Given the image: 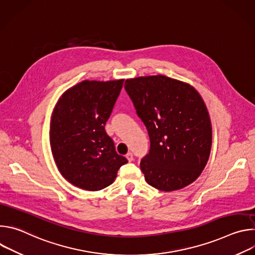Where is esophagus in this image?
<instances>
[{"label": "esophagus", "instance_id": "obj_1", "mask_svg": "<svg viewBox=\"0 0 255 255\" xmlns=\"http://www.w3.org/2000/svg\"><path fill=\"white\" fill-rule=\"evenodd\" d=\"M126 158L128 159V161H129V162L133 161V159H134V157H133V154H132L131 152H128V153L126 154Z\"/></svg>", "mask_w": 255, "mask_h": 255}]
</instances>
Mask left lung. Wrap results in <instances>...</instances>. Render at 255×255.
Masks as SVG:
<instances>
[{"instance_id":"left-lung-1","label":"left lung","mask_w":255,"mask_h":255,"mask_svg":"<svg viewBox=\"0 0 255 255\" xmlns=\"http://www.w3.org/2000/svg\"><path fill=\"white\" fill-rule=\"evenodd\" d=\"M124 88L150 139L149 153L140 161L145 180L163 192L192 184L212 146L211 120L200 94L161 75L126 80Z\"/></svg>"}]
</instances>
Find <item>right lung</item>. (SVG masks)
Listing matches in <instances>:
<instances>
[{"mask_svg":"<svg viewBox=\"0 0 255 255\" xmlns=\"http://www.w3.org/2000/svg\"><path fill=\"white\" fill-rule=\"evenodd\" d=\"M123 82L84 81L64 92L54 108L52 155L61 175L80 189L100 191L112 185L128 162L105 131Z\"/></svg>","mask_w":255,"mask_h":255,"instance_id":"obj_1","label":"right lung"}]
</instances>
